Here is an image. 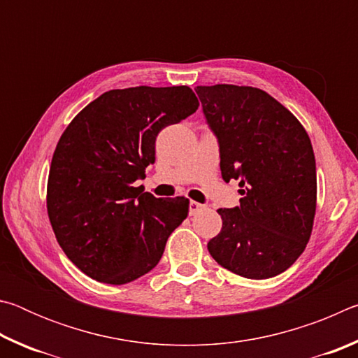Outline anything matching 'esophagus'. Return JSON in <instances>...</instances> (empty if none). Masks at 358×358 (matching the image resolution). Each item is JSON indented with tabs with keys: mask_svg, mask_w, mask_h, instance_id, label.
Masks as SVG:
<instances>
[{
	"mask_svg": "<svg viewBox=\"0 0 358 358\" xmlns=\"http://www.w3.org/2000/svg\"><path fill=\"white\" fill-rule=\"evenodd\" d=\"M205 208H207V205L194 202V201L189 202V215H196V213H199V211H202Z\"/></svg>",
	"mask_w": 358,
	"mask_h": 358,
	"instance_id": "34e87169",
	"label": "esophagus"
}]
</instances>
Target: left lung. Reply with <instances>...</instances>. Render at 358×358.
<instances>
[{
    "label": "left lung",
    "instance_id": "left-lung-1",
    "mask_svg": "<svg viewBox=\"0 0 358 358\" xmlns=\"http://www.w3.org/2000/svg\"><path fill=\"white\" fill-rule=\"evenodd\" d=\"M220 141L224 181L238 180L240 207L220 208L222 229L208 241L217 264L248 280L287 270L310 241L317 201L316 159L301 123L254 87H197Z\"/></svg>",
    "mask_w": 358,
    "mask_h": 358
}]
</instances>
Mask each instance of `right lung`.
Segmentation results:
<instances>
[{"label": "right lung", "instance_id": "right-lung-1", "mask_svg": "<svg viewBox=\"0 0 358 358\" xmlns=\"http://www.w3.org/2000/svg\"><path fill=\"white\" fill-rule=\"evenodd\" d=\"M197 107L185 85L110 90L64 129L48 172L47 213L62 250L87 276L120 286L161 260L189 201L156 199L134 181L155 162L159 131Z\"/></svg>", "mask_w": 358, "mask_h": 358}]
</instances>
